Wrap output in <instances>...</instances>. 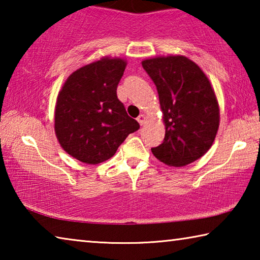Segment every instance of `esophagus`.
I'll list each match as a JSON object with an SVG mask.
<instances>
[{
	"label": "esophagus",
	"instance_id": "34e87169",
	"mask_svg": "<svg viewBox=\"0 0 260 260\" xmlns=\"http://www.w3.org/2000/svg\"><path fill=\"white\" fill-rule=\"evenodd\" d=\"M138 121L141 126H143L147 122V117L144 116V114H140V116L138 117Z\"/></svg>",
	"mask_w": 260,
	"mask_h": 260
}]
</instances>
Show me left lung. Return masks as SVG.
<instances>
[{
    "label": "left lung",
    "mask_w": 260,
    "mask_h": 260,
    "mask_svg": "<svg viewBox=\"0 0 260 260\" xmlns=\"http://www.w3.org/2000/svg\"><path fill=\"white\" fill-rule=\"evenodd\" d=\"M157 87L165 125V138L151 151L174 167L204 156L218 133L220 111L209 78L186 56H157L142 60Z\"/></svg>",
    "instance_id": "obj_1"
}]
</instances>
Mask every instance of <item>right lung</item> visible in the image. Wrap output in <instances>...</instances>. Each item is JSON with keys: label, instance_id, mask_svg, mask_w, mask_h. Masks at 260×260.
I'll return each instance as SVG.
<instances>
[{"label": "right lung", "instance_id": "obj_1", "mask_svg": "<svg viewBox=\"0 0 260 260\" xmlns=\"http://www.w3.org/2000/svg\"><path fill=\"white\" fill-rule=\"evenodd\" d=\"M127 61L102 57L69 76L57 96L55 134L70 156L85 164L108 160L139 122L127 114L117 87Z\"/></svg>", "mask_w": 260, "mask_h": 260}]
</instances>
